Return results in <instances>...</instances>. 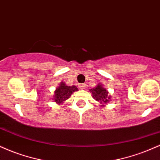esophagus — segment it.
I'll return each instance as SVG.
<instances>
[{
	"label": "esophagus",
	"mask_w": 160,
	"mask_h": 160,
	"mask_svg": "<svg viewBox=\"0 0 160 160\" xmlns=\"http://www.w3.org/2000/svg\"><path fill=\"white\" fill-rule=\"evenodd\" d=\"M86 87V83H81V84H80V85H79V88H80V89H85Z\"/></svg>",
	"instance_id": "esophagus-1"
}]
</instances>
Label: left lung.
<instances>
[{
  "label": "left lung",
  "mask_w": 160,
  "mask_h": 160,
  "mask_svg": "<svg viewBox=\"0 0 160 160\" xmlns=\"http://www.w3.org/2000/svg\"><path fill=\"white\" fill-rule=\"evenodd\" d=\"M89 91L92 93L93 98L100 104H107L111 100V96H108V90L101 84H98L95 88H92Z\"/></svg>",
  "instance_id": "obj_1"
}]
</instances>
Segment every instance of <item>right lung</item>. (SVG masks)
<instances>
[{
    "label": "right lung",
    "instance_id": "obj_1",
    "mask_svg": "<svg viewBox=\"0 0 160 160\" xmlns=\"http://www.w3.org/2000/svg\"><path fill=\"white\" fill-rule=\"evenodd\" d=\"M78 90V89L75 86H68L66 85L64 82H61L59 86L55 90L53 100L55 101L56 104H60L65 102L66 100H68L74 92Z\"/></svg>",
    "mask_w": 160,
    "mask_h": 160
}]
</instances>
